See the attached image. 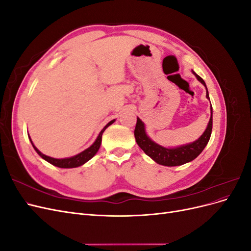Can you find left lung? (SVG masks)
Segmentation results:
<instances>
[{"instance_id":"left-lung-1","label":"left lung","mask_w":251,"mask_h":251,"mask_svg":"<svg viewBox=\"0 0 251 251\" xmlns=\"http://www.w3.org/2000/svg\"><path fill=\"white\" fill-rule=\"evenodd\" d=\"M193 74L197 77L202 85L206 89V97L209 100V95H208V91L206 88V85H205V81L199 76L198 74H196L192 70ZM211 130H212V108L210 105V118L207 124L206 128L203 132V134L200 136V137L186 144H183V146H179L176 148H166L163 146H160L157 142L151 140L146 131V126L142 123V120L137 117V123H136L135 126V139L136 142L139 146V148L146 153L149 157H151L153 160L158 163L164 166H177V165H182L185 164L187 162L193 161L194 159L198 157L204 148L207 146V143L209 141L210 135H211Z\"/></svg>"}]
</instances>
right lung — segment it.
Listing matches in <instances>:
<instances>
[{
  "instance_id": "add662e5",
  "label": "right lung",
  "mask_w": 251,
  "mask_h": 251,
  "mask_svg": "<svg viewBox=\"0 0 251 251\" xmlns=\"http://www.w3.org/2000/svg\"><path fill=\"white\" fill-rule=\"evenodd\" d=\"M114 121H115V119L111 120L108 125H105V126L100 131V133L98 134L97 138L93 142L92 146H90L88 149H86L85 151H82L81 153H79L77 155H74L72 157H68V158L58 159V158H53V157L45 155V154L42 153V151L37 150V148L33 144L31 138H30V136H29V139H30V141H31L32 147L35 150L36 153L39 154L44 159V160H46L47 162L51 163L52 165L57 166V168H60V169H73V168H77V166L85 164L86 162H88L90 160L91 158H93L95 156V154L97 153L98 150H100V148L102 133L105 131V128H107L109 126H111L114 123Z\"/></svg>"
}]
</instances>
